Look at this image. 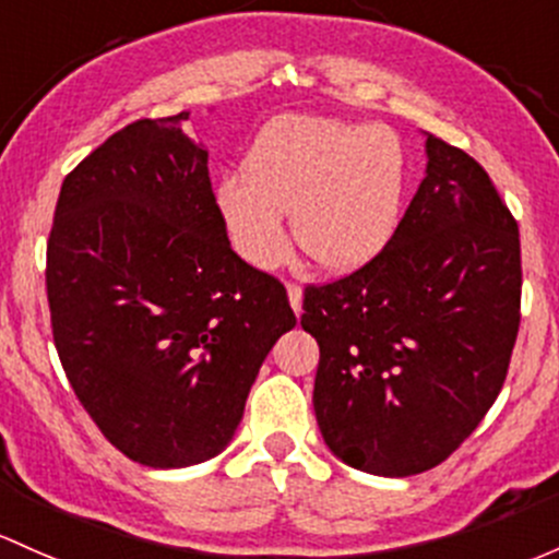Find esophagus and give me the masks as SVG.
Listing matches in <instances>:
<instances>
[{"instance_id": "esophagus-1", "label": "esophagus", "mask_w": 559, "mask_h": 559, "mask_svg": "<svg viewBox=\"0 0 559 559\" xmlns=\"http://www.w3.org/2000/svg\"><path fill=\"white\" fill-rule=\"evenodd\" d=\"M286 295H289V305L292 310L299 316L302 313V289L297 284H286Z\"/></svg>"}]
</instances>
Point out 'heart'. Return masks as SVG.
I'll list each match as a JSON object with an SVG mask.
<instances>
[{
  "instance_id": "obj_1",
  "label": "heart",
  "mask_w": 559,
  "mask_h": 559,
  "mask_svg": "<svg viewBox=\"0 0 559 559\" xmlns=\"http://www.w3.org/2000/svg\"><path fill=\"white\" fill-rule=\"evenodd\" d=\"M402 139L385 126L284 115L262 128L243 174L216 187V211L240 260L273 270L289 254L286 211L299 249L348 273L385 249L404 198Z\"/></svg>"
}]
</instances>
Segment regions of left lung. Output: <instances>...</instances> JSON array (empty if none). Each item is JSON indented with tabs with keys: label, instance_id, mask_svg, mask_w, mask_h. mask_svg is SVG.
<instances>
[{
	"label": "left lung",
	"instance_id": "1",
	"mask_svg": "<svg viewBox=\"0 0 559 559\" xmlns=\"http://www.w3.org/2000/svg\"><path fill=\"white\" fill-rule=\"evenodd\" d=\"M426 179L388 246L308 286L319 343L313 409L348 466L409 477L439 466L501 393L520 329V230L485 168L426 136Z\"/></svg>",
	"mask_w": 559,
	"mask_h": 559
}]
</instances>
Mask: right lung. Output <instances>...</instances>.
I'll return each mask as SVG.
<instances>
[{
    "instance_id": "1",
    "label": "right lung",
    "mask_w": 559,
    "mask_h": 559,
    "mask_svg": "<svg viewBox=\"0 0 559 559\" xmlns=\"http://www.w3.org/2000/svg\"><path fill=\"white\" fill-rule=\"evenodd\" d=\"M190 111L111 133L63 179L47 240L52 340L93 423L141 466L219 455L275 340L281 281L230 249Z\"/></svg>"
}]
</instances>
